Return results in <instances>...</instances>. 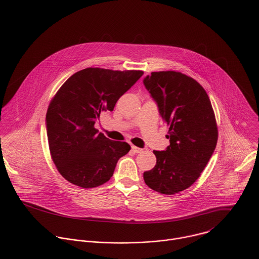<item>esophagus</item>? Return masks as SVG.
<instances>
[{
    "instance_id": "34e87169",
    "label": "esophagus",
    "mask_w": 259,
    "mask_h": 259,
    "mask_svg": "<svg viewBox=\"0 0 259 259\" xmlns=\"http://www.w3.org/2000/svg\"><path fill=\"white\" fill-rule=\"evenodd\" d=\"M132 151L134 153H140V152L143 151V148H137L135 146H132Z\"/></svg>"
}]
</instances>
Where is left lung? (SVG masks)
<instances>
[{
	"label": "left lung",
	"instance_id": "left-lung-1",
	"mask_svg": "<svg viewBox=\"0 0 259 259\" xmlns=\"http://www.w3.org/2000/svg\"><path fill=\"white\" fill-rule=\"evenodd\" d=\"M144 84L169 126L170 146L154 150L156 165L144 172L148 187L166 195L193 185L205 169L218 143L214 112L205 89L185 74L152 72Z\"/></svg>",
	"mask_w": 259,
	"mask_h": 259
}]
</instances>
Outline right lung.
I'll return each mask as SVG.
<instances>
[{"mask_svg":"<svg viewBox=\"0 0 259 259\" xmlns=\"http://www.w3.org/2000/svg\"><path fill=\"white\" fill-rule=\"evenodd\" d=\"M143 74L87 68L70 76L51 100L46 117L50 154L69 183L83 188L107 183L129 152L127 143L110 140L94 125Z\"/></svg>","mask_w":259,"mask_h":259,"instance_id":"right-lung-1","label":"right lung"}]
</instances>
